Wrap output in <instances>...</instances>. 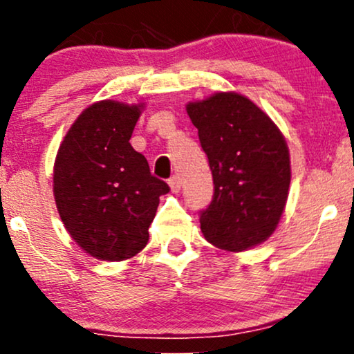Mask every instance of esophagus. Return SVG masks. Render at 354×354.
Here are the masks:
<instances>
[{
	"instance_id": "obj_1",
	"label": "esophagus",
	"mask_w": 354,
	"mask_h": 354,
	"mask_svg": "<svg viewBox=\"0 0 354 354\" xmlns=\"http://www.w3.org/2000/svg\"><path fill=\"white\" fill-rule=\"evenodd\" d=\"M168 185H169V188H171L173 193H178V191L181 189V180H180V176H171V178H169Z\"/></svg>"
}]
</instances>
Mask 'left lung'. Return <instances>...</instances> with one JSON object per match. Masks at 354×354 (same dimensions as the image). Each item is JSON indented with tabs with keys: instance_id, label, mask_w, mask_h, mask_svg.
<instances>
[{
	"instance_id": "1",
	"label": "left lung",
	"mask_w": 354,
	"mask_h": 354,
	"mask_svg": "<svg viewBox=\"0 0 354 354\" xmlns=\"http://www.w3.org/2000/svg\"><path fill=\"white\" fill-rule=\"evenodd\" d=\"M213 173L214 196L200 223L211 245L246 251L278 228L291 183L290 149L274 121L234 91L186 104Z\"/></svg>"
}]
</instances>
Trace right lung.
Returning <instances> with one entry per match:
<instances>
[{
	"label": "right lung",
	"mask_w": 354,
	"mask_h": 354,
	"mask_svg": "<svg viewBox=\"0 0 354 354\" xmlns=\"http://www.w3.org/2000/svg\"><path fill=\"white\" fill-rule=\"evenodd\" d=\"M145 103L89 104L61 141L53 168L56 208L70 236L101 261H123L148 245L160 196L169 191L133 149Z\"/></svg>",
	"instance_id": "1"
}]
</instances>
